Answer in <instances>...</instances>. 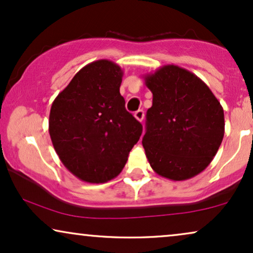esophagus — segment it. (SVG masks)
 <instances>
[{
  "mask_svg": "<svg viewBox=\"0 0 253 253\" xmlns=\"http://www.w3.org/2000/svg\"><path fill=\"white\" fill-rule=\"evenodd\" d=\"M134 117H135V119L137 121H140V123H141V121L143 120V118H145V112H143L142 110H137L135 113H134Z\"/></svg>",
  "mask_w": 253,
  "mask_h": 253,
  "instance_id": "esophagus-1",
  "label": "esophagus"
}]
</instances>
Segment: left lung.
<instances>
[{
    "mask_svg": "<svg viewBox=\"0 0 253 253\" xmlns=\"http://www.w3.org/2000/svg\"><path fill=\"white\" fill-rule=\"evenodd\" d=\"M143 79L153 93L142 139L150 167L172 181L196 176L222 143V105L202 79L177 65L161 66Z\"/></svg>",
    "mask_w": 253,
    "mask_h": 253,
    "instance_id": "obj_1",
    "label": "left lung"
}]
</instances>
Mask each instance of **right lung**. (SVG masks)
Returning <instances> with one entry per match:
<instances>
[{
  "instance_id": "1",
  "label": "right lung",
  "mask_w": 253,
  "mask_h": 253,
  "mask_svg": "<svg viewBox=\"0 0 253 253\" xmlns=\"http://www.w3.org/2000/svg\"><path fill=\"white\" fill-rule=\"evenodd\" d=\"M124 72L99 59L85 65L51 105L49 133L62 164L79 180L117 177L139 141L142 125L125 108Z\"/></svg>"
}]
</instances>
